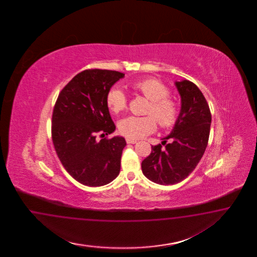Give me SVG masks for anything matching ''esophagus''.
I'll return each instance as SVG.
<instances>
[{
  "mask_svg": "<svg viewBox=\"0 0 257 257\" xmlns=\"http://www.w3.org/2000/svg\"><path fill=\"white\" fill-rule=\"evenodd\" d=\"M126 142L128 143V144H136L137 143V140H132V139H126Z\"/></svg>",
  "mask_w": 257,
  "mask_h": 257,
  "instance_id": "1",
  "label": "esophagus"
}]
</instances>
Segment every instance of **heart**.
<instances>
[{"label": "heart", "instance_id": "obj_1", "mask_svg": "<svg viewBox=\"0 0 257 257\" xmlns=\"http://www.w3.org/2000/svg\"><path fill=\"white\" fill-rule=\"evenodd\" d=\"M134 88L150 101L145 117H129L118 122V129L128 139L139 140L156 129V120L162 128H170L175 124L180 115L179 103L169 96L170 89L157 79L147 78L134 85ZM109 109L117 114L127 107V97L117 86L109 89L106 95Z\"/></svg>", "mask_w": 257, "mask_h": 257}]
</instances>
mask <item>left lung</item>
<instances>
[{
  "instance_id": "8db88e82",
  "label": "left lung",
  "mask_w": 257,
  "mask_h": 257,
  "mask_svg": "<svg viewBox=\"0 0 257 257\" xmlns=\"http://www.w3.org/2000/svg\"><path fill=\"white\" fill-rule=\"evenodd\" d=\"M181 96V111L171 134L162 145L152 146V153L142 163L143 174L159 185H174L194 171L207 147L210 133L209 105L194 83L175 82ZM171 142L166 144V140Z\"/></svg>"
}]
</instances>
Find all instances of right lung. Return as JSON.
<instances>
[{
	"instance_id": "right-lung-1",
	"label": "right lung",
	"mask_w": 257,
	"mask_h": 257,
	"mask_svg": "<svg viewBox=\"0 0 257 257\" xmlns=\"http://www.w3.org/2000/svg\"><path fill=\"white\" fill-rule=\"evenodd\" d=\"M123 77L124 73L116 70H83L64 86L55 101L52 117L55 152L70 175L87 187L109 184L120 171L126 141L122 137H104L116 129L106 95Z\"/></svg>"
}]
</instances>
